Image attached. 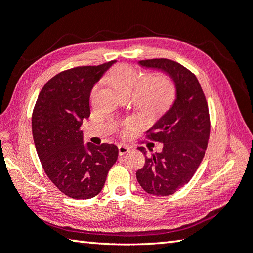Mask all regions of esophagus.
Masks as SVG:
<instances>
[{
    "instance_id": "obj_1",
    "label": "esophagus",
    "mask_w": 253,
    "mask_h": 253,
    "mask_svg": "<svg viewBox=\"0 0 253 253\" xmlns=\"http://www.w3.org/2000/svg\"><path fill=\"white\" fill-rule=\"evenodd\" d=\"M129 150H130V148L128 147L127 145H123V144H119V145H118V153H119V155H124V154L128 153V152H129Z\"/></svg>"
}]
</instances>
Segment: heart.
Wrapping results in <instances>:
<instances>
[{
  "mask_svg": "<svg viewBox=\"0 0 253 253\" xmlns=\"http://www.w3.org/2000/svg\"><path fill=\"white\" fill-rule=\"evenodd\" d=\"M107 81L122 94H133L135 105L145 114H159L171 105L174 98L173 84L164 74L144 75L129 65H119L107 76Z\"/></svg>",
  "mask_w": 253,
  "mask_h": 253,
  "instance_id": "obj_1",
  "label": "heart"
}]
</instances>
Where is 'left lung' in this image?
<instances>
[{
  "label": "left lung",
  "instance_id": "1",
  "mask_svg": "<svg viewBox=\"0 0 253 253\" xmlns=\"http://www.w3.org/2000/svg\"><path fill=\"white\" fill-rule=\"evenodd\" d=\"M144 69L161 71L173 81L175 99L169 110L148 129V138L163 143L162 152L147 156L136 172L141 187L148 194L169 196L190 181L205 155L211 123L207 101L197 78L174 61L155 58L139 61Z\"/></svg>",
  "mask_w": 253,
  "mask_h": 253
}]
</instances>
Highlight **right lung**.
Masks as SVG:
<instances>
[{
    "instance_id": "obj_1",
    "label": "right lung",
    "mask_w": 253,
    "mask_h": 253,
    "mask_svg": "<svg viewBox=\"0 0 253 253\" xmlns=\"http://www.w3.org/2000/svg\"><path fill=\"white\" fill-rule=\"evenodd\" d=\"M114 63L61 72L43 85L34 108L31 125L40 162L50 181L71 198L97 196L117 161V146L85 144L80 129L90 117L94 84Z\"/></svg>"
}]
</instances>
